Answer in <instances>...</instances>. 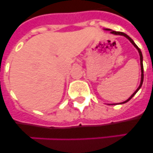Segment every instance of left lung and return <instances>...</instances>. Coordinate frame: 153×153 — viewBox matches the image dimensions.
Returning a JSON list of instances; mask_svg holds the SVG:
<instances>
[{
  "instance_id": "1",
  "label": "left lung",
  "mask_w": 153,
  "mask_h": 153,
  "mask_svg": "<svg viewBox=\"0 0 153 153\" xmlns=\"http://www.w3.org/2000/svg\"><path fill=\"white\" fill-rule=\"evenodd\" d=\"M104 30H109V31H110V33H112V34H114V35H120V36H125L126 38L128 39V40H129V41H130L131 43H132V45L134 46V47H136V49H137L138 52H139V54H140V66H141V81H140V86H139V87H138V88L136 89V91H135L134 93H132V95H131V97H129V99H127V100H126V101H124V102H120V103H119V104L126 103V102H127L129 100H130L131 99H132V97H134L135 94H136V93H137L138 91H139V90H140V89L141 88L142 85H143V78H144V75H143V54H142V52H141V51H140V48H139V47H137V45H136V44H135L134 41H133V40H132V39H131V37H129V36H128V35H127V34H126V33H123V32H118V31L112 30H110V29H104Z\"/></svg>"
}]
</instances>
